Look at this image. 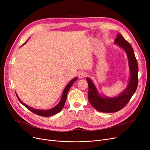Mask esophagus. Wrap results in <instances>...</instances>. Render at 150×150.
Listing matches in <instances>:
<instances>
[{
  "mask_svg": "<svg viewBox=\"0 0 150 150\" xmlns=\"http://www.w3.org/2000/svg\"><path fill=\"white\" fill-rule=\"evenodd\" d=\"M86 76H87V73H86V72H84V71L80 72H79V75H78L79 78H81V79H82V78H85V77H86Z\"/></svg>",
  "mask_w": 150,
  "mask_h": 150,
  "instance_id": "obj_1",
  "label": "esophagus"
}]
</instances>
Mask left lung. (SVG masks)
Masks as SVG:
<instances>
[{
  "instance_id": "obj_1",
  "label": "left lung",
  "mask_w": 150,
  "mask_h": 150,
  "mask_svg": "<svg viewBox=\"0 0 150 150\" xmlns=\"http://www.w3.org/2000/svg\"><path fill=\"white\" fill-rule=\"evenodd\" d=\"M115 44L125 50L128 59L130 78L127 87L116 97L102 96L92 80L89 78H86L89 86V101L94 108L103 112H115L123 108L129 101L138 86V66L132 47L120 34H117Z\"/></svg>"
}]
</instances>
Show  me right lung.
I'll return each mask as SVG.
<instances>
[{"label":"right lung","instance_id":"1","mask_svg":"<svg viewBox=\"0 0 150 150\" xmlns=\"http://www.w3.org/2000/svg\"><path fill=\"white\" fill-rule=\"evenodd\" d=\"M28 40H27V41L24 44H25L27 42H28ZM77 79H78V78H74V79H72L70 81V82L66 85V86L65 87L64 91H63V93H62V97H61V99L59 103L57 104V106H56L55 107H54L53 108L50 109V110H38V109H34V108H31V107H30V106H29L28 105H26L25 103H24L23 102H22L20 99V98H19V96H17V94H16V96H17V99H19V101L22 104H23V105L26 108H28L29 110H30L31 112H33V113H35V115H39V116H45V117L51 116L52 115H54L57 114V113H58L59 112H60L61 111L62 109L63 108V107H64V104H65V103H66V98H67V93H68V91H69V90L70 88L71 87V86L73 84V83L75 82V81Z\"/></svg>","mask_w":150,"mask_h":150}]
</instances>
